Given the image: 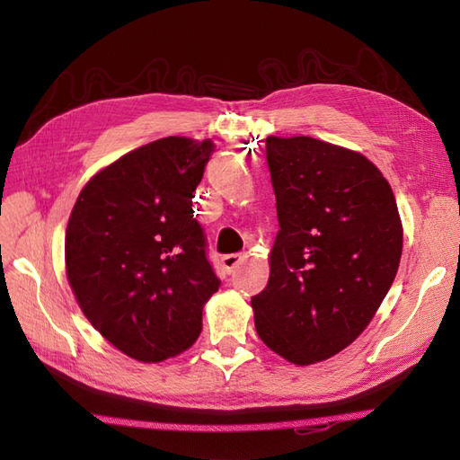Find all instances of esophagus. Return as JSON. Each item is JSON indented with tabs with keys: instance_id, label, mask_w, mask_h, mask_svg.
I'll use <instances>...</instances> for the list:
<instances>
[{
	"instance_id": "esophagus-1",
	"label": "esophagus",
	"mask_w": 460,
	"mask_h": 460,
	"mask_svg": "<svg viewBox=\"0 0 460 460\" xmlns=\"http://www.w3.org/2000/svg\"><path fill=\"white\" fill-rule=\"evenodd\" d=\"M243 261V255L242 253H230V255H225L222 257V267H225L228 272H232L238 264Z\"/></svg>"
}]
</instances>
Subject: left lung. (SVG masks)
Here are the masks:
<instances>
[{
  "label": "left lung",
  "instance_id": "8db88e82",
  "mask_svg": "<svg viewBox=\"0 0 460 460\" xmlns=\"http://www.w3.org/2000/svg\"><path fill=\"white\" fill-rule=\"evenodd\" d=\"M267 163L280 230L252 297L255 328L289 363L313 365L355 341L392 288L397 203L367 157L314 137H267Z\"/></svg>",
  "mask_w": 460,
  "mask_h": 460
}]
</instances>
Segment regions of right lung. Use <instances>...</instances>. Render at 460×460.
Returning a JSON list of instances; mask_svg holds the SVG:
<instances>
[{"mask_svg":"<svg viewBox=\"0 0 460 460\" xmlns=\"http://www.w3.org/2000/svg\"><path fill=\"white\" fill-rule=\"evenodd\" d=\"M213 151L176 136L137 147L90 180L68 218L66 276L82 313L142 363L188 349L220 286L191 208Z\"/></svg>","mask_w":460,"mask_h":460,"instance_id":"right-lung-1","label":"right lung"}]
</instances>
